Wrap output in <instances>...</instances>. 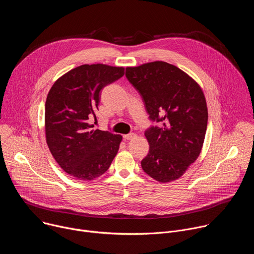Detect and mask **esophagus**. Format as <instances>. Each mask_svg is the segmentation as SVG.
Returning a JSON list of instances; mask_svg holds the SVG:
<instances>
[{
	"label": "esophagus",
	"instance_id": "obj_1",
	"mask_svg": "<svg viewBox=\"0 0 254 254\" xmlns=\"http://www.w3.org/2000/svg\"><path fill=\"white\" fill-rule=\"evenodd\" d=\"M136 134L133 133V132H130V133H127V134H124V138L125 139H132Z\"/></svg>",
	"mask_w": 254,
	"mask_h": 254
}]
</instances>
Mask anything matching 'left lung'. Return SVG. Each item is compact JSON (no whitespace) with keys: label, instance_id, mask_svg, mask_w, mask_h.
<instances>
[{"label":"left lung","instance_id":"1","mask_svg":"<svg viewBox=\"0 0 254 254\" xmlns=\"http://www.w3.org/2000/svg\"><path fill=\"white\" fill-rule=\"evenodd\" d=\"M126 76L140 94L150 120L160 124L144 132L150 151L140 165L161 183L182 177L199 157L208 122L200 85L164 61L127 67Z\"/></svg>","mask_w":254,"mask_h":254}]
</instances>
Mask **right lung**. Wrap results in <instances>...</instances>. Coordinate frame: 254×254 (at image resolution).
<instances>
[{
    "label": "right lung",
    "mask_w": 254,
    "mask_h": 254,
    "mask_svg": "<svg viewBox=\"0 0 254 254\" xmlns=\"http://www.w3.org/2000/svg\"><path fill=\"white\" fill-rule=\"evenodd\" d=\"M124 67L84 64L59 77L45 102V134L48 148L70 176L91 181L104 174L118 154L121 134L93 129L100 90L123 77Z\"/></svg>",
    "instance_id": "1"
}]
</instances>
